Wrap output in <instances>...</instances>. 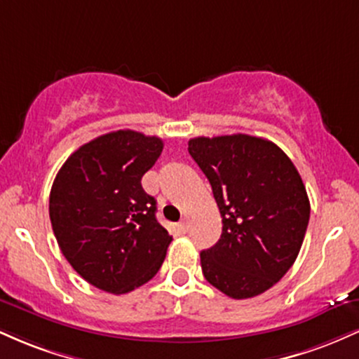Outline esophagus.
<instances>
[{
    "label": "esophagus",
    "instance_id": "obj_1",
    "mask_svg": "<svg viewBox=\"0 0 359 359\" xmlns=\"http://www.w3.org/2000/svg\"><path fill=\"white\" fill-rule=\"evenodd\" d=\"M179 229L182 233H187V229H189V226H187V222L185 221H182V222H179Z\"/></svg>",
    "mask_w": 359,
    "mask_h": 359
}]
</instances>
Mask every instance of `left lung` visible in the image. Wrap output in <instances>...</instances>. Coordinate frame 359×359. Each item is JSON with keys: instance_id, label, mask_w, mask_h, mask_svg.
Wrapping results in <instances>:
<instances>
[{"instance_id": "left-lung-1", "label": "left lung", "mask_w": 359, "mask_h": 359, "mask_svg": "<svg viewBox=\"0 0 359 359\" xmlns=\"http://www.w3.org/2000/svg\"><path fill=\"white\" fill-rule=\"evenodd\" d=\"M208 177L222 233L201 253L205 280L231 299L273 287L297 258L311 204L292 160L273 142L250 135L189 140Z\"/></svg>"}]
</instances>
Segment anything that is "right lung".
I'll return each mask as SVG.
<instances>
[{
	"label": "right lung",
	"instance_id": "1",
	"mask_svg": "<svg viewBox=\"0 0 359 359\" xmlns=\"http://www.w3.org/2000/svg\"><path fill=\"white\" fill-rule=\"evenodd\" d=\"M162 150L156 137L111 131L77 148L53 180V234L62 255L90 285L128 294L162 266L172 236L156 221V201L142 187Z\"/></svg>",
	"mask_w": 359,
	"mask_h": 359
}]
</instances>
